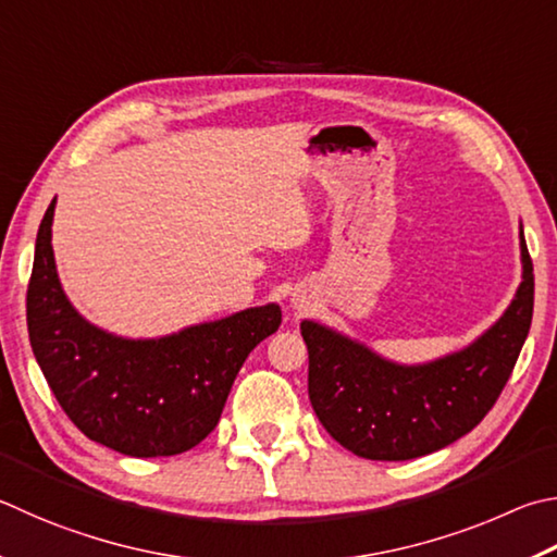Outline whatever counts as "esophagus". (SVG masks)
Instances as JSON below:
<instances>
[{
    "label": "esophagus",
    "instance_id": "obj_1",
    "mask_svg": "<svg viewBox=\"0 0 557 557\" xmlns=\"http://www.w3.org/2000/svg\"><path fill=\"white\" fill-rule=\"evenodd\" d=\"M292 301H295L297 309H307V301L305 299H292Z\"/></svg>",
    "mask_w": 557,
    "mask_h": 557
}]
</instances>
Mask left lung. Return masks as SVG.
I'll return each instance as SVG.
<instances>
[{"label":"left lung","mask_w":557,"mask_h":557,"mask_svg":"<svg viewBox=\"0 0 557 557\" xmlns=\"http://www.w3.org/2000/svg\"><path fill=\"white\" fill-rule=\"evenodd\" d=\"M521 238V285L507 311L470 346L421 366L377 356L319 321H301L309 399L333 438L368 460H411L450 446L487 417L533 317V262Z\"/></svg>","instance_id":"8db88e82"}]
</instances>
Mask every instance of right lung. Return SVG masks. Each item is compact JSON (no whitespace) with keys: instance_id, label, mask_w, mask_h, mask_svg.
<instances>
[{"instance_id":"right-lung-1","label":"right lung","mask_w":557,"mask_h":557,"mask_svg":"<svg viewBox=\"0 0 557 557\" xmlns=\"http://www.w3.org/2000/svg\"><path fill=\"white\" fill-rule=\"evenodd\" d=\"M55 199L40 221L26 292L28 338L48 387L87 438L131 455H177L219 423L240 366L282 323L277 305L250 307L160 338H124L89 323L58 280Z\"/></svg>"}]
</instances>
